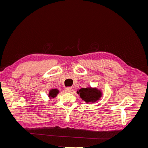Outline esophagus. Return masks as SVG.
I'll use <instances>...</instances> for the list:
<instances>
[{
  "mask_svg": "<svg viewBox=\"0 0 148 148\" xmlns=\"http://www.w3.org/2000/svg\"><path fill=\"white\" fill-rule=\"evenodd\" d=\"M65 91L66 92H70L71 91V88L70 87H67L65 88Z\"/></svg>",
  "mask_w": 148,
  "mask_h": 148,
  "instance_id": "1",
  "label": "esophagus"
}]
</instances>
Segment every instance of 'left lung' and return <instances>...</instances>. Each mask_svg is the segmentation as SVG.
<instances>
[{"instance_id": "obj_1", "label": "left lung", "mask_w": 148, "mask_h": 148, "mask_svg": "<svg viewBox=\"0 0 148 148\" xmlns=\"http://www.w3.org/2000/svg\"><path fill=\"white\" fill-rule=\"evenodd\" d=\"M77 93L79 95L80 97L86 103L95 102L99 100L102 95V92L99 89L91 87L81 88L77 91Z\"/></svg>"}]
</instances>
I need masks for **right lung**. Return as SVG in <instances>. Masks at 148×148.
Segmentation results:
<instances>
[{"label": "right lung", "instance_id": "1", "mask_svg": "<svg viewBox=\"0 0 148 148\" xmlns=\"http://www.w3.org/2000/svg\"><path fill=\"white\" fill-rule=\"evenodd\" d=\"M59 92V91L57 89H52L51 90H50L49 92V97L51 98H54L57 96L58 95V93Z\"/></svg>", "mask_w": 148, "mask_h": 148}]
</instances>
